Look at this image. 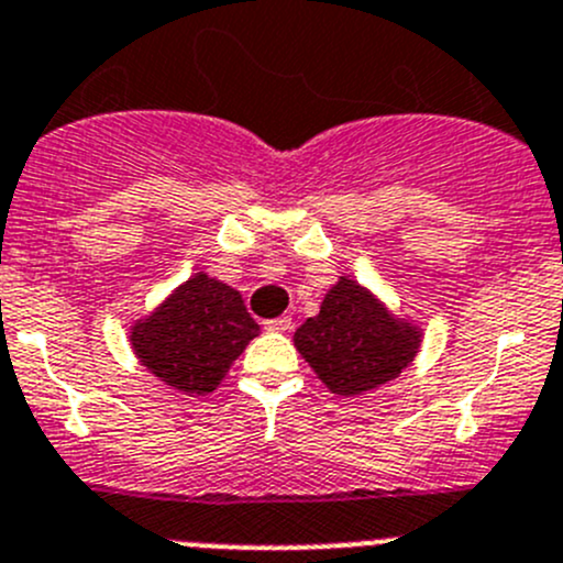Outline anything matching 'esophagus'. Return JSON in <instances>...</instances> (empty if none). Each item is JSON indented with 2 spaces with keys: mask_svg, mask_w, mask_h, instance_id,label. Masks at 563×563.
<instances>
[{
  "mask_svg": "<svg viewBox=\"0 0 563 563\" xmlns=\"http://www.w3.org/2000/svg\"><path fill=\"white\" fill-rule=\"evenodd\" d=\"M291 328H294L291 317H277V319H269V322H266V330H272V333H288Z\"/></svg>",
  "mask_w": 563,
  "mask_h": 563,
  "instance_id": "34e87169",
  "label": "esophagus"
}]
</instances>
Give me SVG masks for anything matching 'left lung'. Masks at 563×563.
Instances as JSON below:
<instances>
[{
  "label": "left lung",
  "instance_id": "8db88e82",
  "mask_svg": "<svg viewBox=\"0 0 563 563\" xmlns=\"http://www.w3.org/2000/svg\"><path fill=\"white\" fill-rule=\"evenodd\" d=\"M299 355L333 394L372 391L417 355L419 333L402 324L355 280L341 277L317 317L294 333Z\"/></svg>",
  "mask_w": 563,
  "mask_h": 563
}]
</instances>
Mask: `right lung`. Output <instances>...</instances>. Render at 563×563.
Segmentation results:
<instances>
[{
  "instance_id": "add662e5",
  "label": "right lung",
  "mask_w": 563,
  "mask_h": 563,
  "mask_svg": "<svg viewBox=\"0 0 563 563\" xmlns=\"http://www.w3.org/2000/svg\"><path fill=\"white\" fill-rule=\"evenodd\" d=\"M257 335L244 299L224 283L194 275L150 319L135 322L133 350L166 386L208 394Z\"/></svg>"
}]
</instances>
